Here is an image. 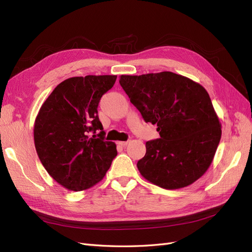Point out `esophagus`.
Returning a JSON list of instances; mask_svg holds the SVG:
<instances>
[{
	"label": "esophagus",
	"instance_id": "obj_1",
	"mask_svg": "<svg viewBox=\"0 0 252 252\" xmlns=\"http://www.w3.org/2000/svg\"><path fill=\"white\" fill-rule=\"evenodd\" d=\"M129 141H121V142H118L119 145H121V146H126V145H128Z\"/></svg>",
	"mask_w": 252,
	"mask_h": 252
}]
</instances>
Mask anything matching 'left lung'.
I'll list each match as a JSON object with an SVG mask.
<instances>
[{"mask_svg":"<svg viewBox=\"0 0 252 252\" xmlns=\"http://www.w3.org/2000/svg\"><path fill=\"white\" fill-rule=\"evenodd\" d=\"M120 84L144 121L157 124L159 133V139L146 143V155L136 164L143 177L165 189L200 179L222 134L206 89L170 71L121 75Z\"/></svg>","mask_w":252,"mask_h":252,"instance_id":"obj_1","label":"left lung"}]
</instances>
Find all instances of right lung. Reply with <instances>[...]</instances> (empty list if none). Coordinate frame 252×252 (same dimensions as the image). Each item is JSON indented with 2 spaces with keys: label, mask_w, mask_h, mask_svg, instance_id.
<instances>
[{
  "label": "right lung",
  "mask_w": 252,
  "mask_h": 252,
  "mask_svg": "<svg viewBox=\"0 0 252 252\" xmlns=\"http://www.w3.org/2000/svg\"><path fill=\"white\" fill-rule=\"evenodd\" d=\"M117 75L74 77L60 83L42 105L33 136L44 168L63 187L81 191L95 185L118 155L113 142L104 141L97 106ZM97 130L96 138H89Z\"/></svg>",
  "instance_id": "right-lung-1"
}]
</instances>
